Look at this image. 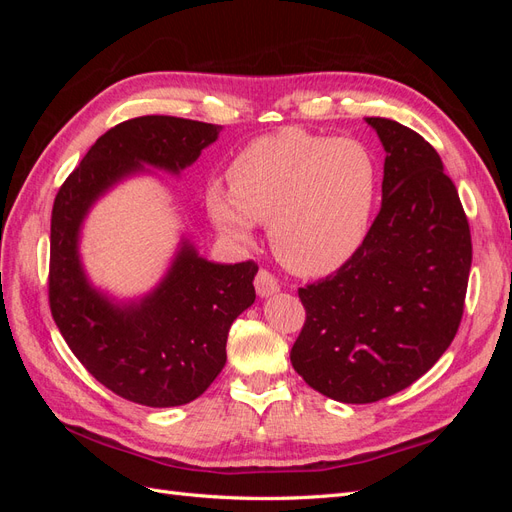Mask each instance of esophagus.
Returning a JSON list of instances; mask_svg holds the SVG:
<instances>
[{
  "instance_id": "34e87169",
  "label": "esophagus",
  "mask_w": 512,
  "mask_h": 512,
  "mask_svg": "<svg viewBox=\"0 0 512 512\" xmlns=\"http://www.w3.org/2000/svg\"><path fill=\"white\" fill-rule=\"evenodd\" d=\"M254 286H256L258 297H271V294H275L277 290H280V284H277V280H275V277H273L267 269H260V271L256 273Z\"/></svg>"
}]
</instances>
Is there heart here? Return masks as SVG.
Masks as SVG:
<instances>
[{"label":"heart","instance_id":"1","mask_svg":"<svg viewBox=\"0 0 512 512\" xmlns=\"http://www.w3.org/2000/svg\"><path fill=\"white\" fill-rule=\"evenodd\" d=\"M376 190V162L359 141L286 128L245 145L230 162L228 190L209 185L205 205L235 241H250L254 224H269L282 265L320 277L363 245Z\"/></svg>","mask_w":512,"mask_h":512}]
</instances>
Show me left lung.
<instances>
[{"mask_svg": "<svg viewBox=\"0 0 512 512\" xmlns=\"http://www.w3.org/2000/svg\"><path fill=\"white\" fill-rule=\"evenodd\" d=\"M386 151L382 207L356 254L299 288L305 324L292 367L344 404L404 391L451 346L463 316L472 239L455 183L421 134L367 117Z\"/></svg>", "mask_w": 512, "mask_h": 512, "instance_id": "1", "label": "left lung"}]
</instances>
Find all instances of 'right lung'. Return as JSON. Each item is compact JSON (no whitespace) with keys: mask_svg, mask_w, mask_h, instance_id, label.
<instances>
[{"mask_svg":"<svg viewBox=\"0 0 512 512\" xmlns=\"http://www.w3.org/2000/svg\"><path fill=\"white\" fill-rule=\"evenodd\" d=\"M222 126L145 115L91 145L61 185L51 215L49 303L76 359L115 395L149 408L190 404L226 363L230 324L256 299L254 260L220 265L183 239L164 280L138 301L117 303L89 284L79 237L91 205L145 166L179 175L215 143Z\"/></svg>","mask_w":512,"mask_h":512,"instance_id":"1","label":"right lung"}]
</instances>
